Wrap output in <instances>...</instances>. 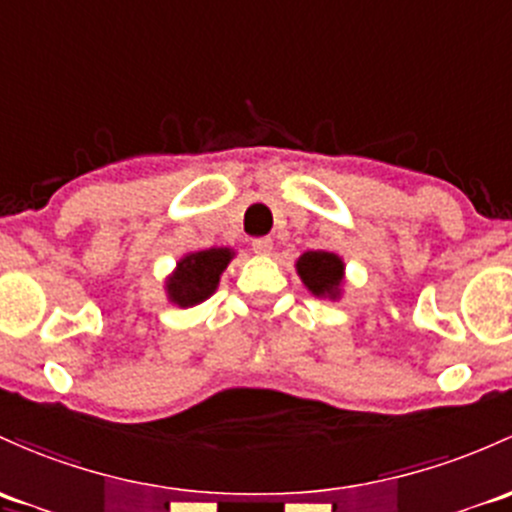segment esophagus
<instances>
[{"instance_id":"1","label":"esophagus","mask_w":512,"mask_h":512,"mask_svg":"<svg viewBox=\"0 0 512 512\" xmlns=\"http://www.w3.org/2000/svg\"><path fill=\"white\" fill-rule=\"evenodd\" d=\"M272 240L270 238H257V240H252V252H255V255H270L272 252Z\"/></svg>"}]
</instances>
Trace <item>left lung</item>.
<instances>
[{
	"mask_svg": "<svg viewBox=\"0 0 512 512\" xmlns=\"http://www.w3.org/2000/svg\"><path fill=\"white\" fill-rule=\"evenodd\" d=\"M297 274L316 299L341 301L346 287V262L341 255L328 250H309L299 255Z\"/></svg>",
	"mask_w": 512,
	"mask_h": 512,
	"instance_id": "left-lung-1",
	"label": "left lung"
}]
</instances>
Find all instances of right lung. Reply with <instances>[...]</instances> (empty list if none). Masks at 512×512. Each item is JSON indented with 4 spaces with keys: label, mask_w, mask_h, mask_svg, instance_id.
Returning <instances> with one entry per match:
<instances>
[{
    "label": "right lung",
    "mask_w": 512,
    "mask_h": 512,
    "mask_svg": "<svg viewBox=\"0 0 512 512\" xmlns=\"http://www.w3.org/2000/svg\"><path fill=\"white\" fill-rule=\"evenodd\" d=\"M233 257V247H206V250L186 252L184 257H179L174 270L166 274V299L179 309H191L211 299Z\"/></svg>",
    "instance_id": "1"
}]
</instances>
